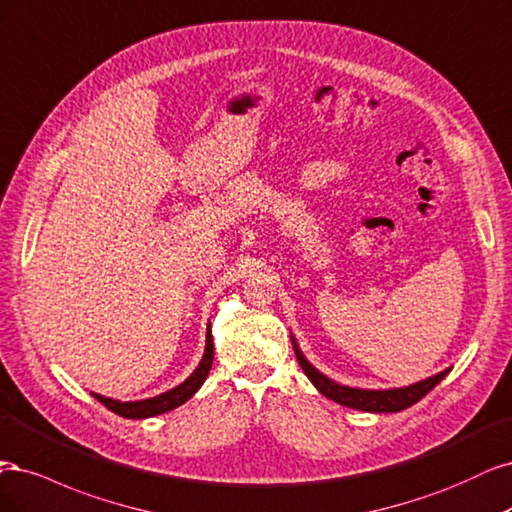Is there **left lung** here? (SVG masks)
<instances>
[{
	"label": "left lung",
	"mask_w": 512,
	"mask_h": 512,
	"mask_svg": "<svg viewBox=\"0 0 512 512\" xmlns=\"http://www.w3.org/2000/svg\"><path fill=\"white\" fill-rule=\"evenodd\" d=\"M291 342H293V351L295 357H298V364L302 366L304 374L310 378V383L317 387L319 393H323L325 398L334 400L342 406H349L355 410H364V412H400L412 404H417L425 393H430L444 376L451 372V368L442 370L425 381L412 383L408 387H393V389H359V387H349L332 381V378L325 376L323 372H319L310 361L304 357L298 340L291 334Z\"/></svg>",
	"instance_id": "8db88e82"
}]
</instances>
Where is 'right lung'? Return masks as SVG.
<instances>
[{
	"instance_id": "right-lung-1",
	"label": "right lung",
	"mask_w": 512,
	"mask_h": 512,
	"mask_svg": "<svg viewBox=\"0 0 512 512\" xmlns=\"http://www.w3.org/2000/svg\"><path fill=\"white\" fill-rule=\"evenodd\" d=\"M212 359H214V344H212V332H210V323L206 327V349L204 355L200 359L197 368L185 378L183 383L176 385L174 389L159 393L155 398H146V400H136V402H121V400H112L106 398V395L100 393H91L97 402H102L108 410L117 412V415L125 417V419H148V417H157L163 415V412H170L178 406H183L191 395L197 393L206 381V376L212 368Z\"/></svg>"
}]
</instances>
